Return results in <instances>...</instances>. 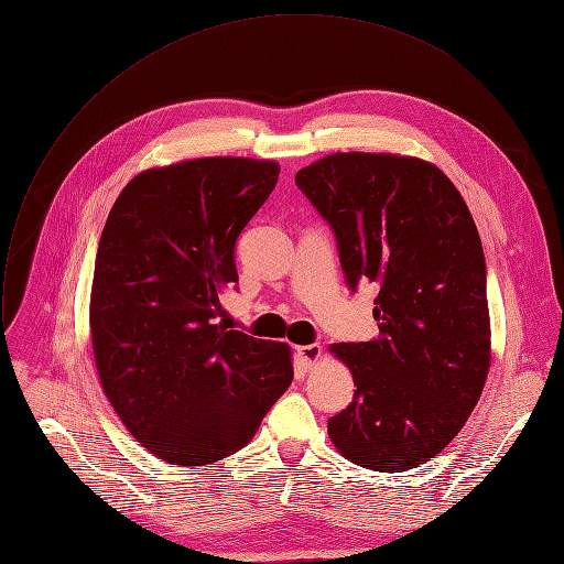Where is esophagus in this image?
I'll list each match as a JSON object with an SVG mask.
<instances>
[{"label":"esophagus","mask_w":564,"mask_h":564,"mask_svg":"<svg viewBox=\"0 0 564 564\" xmlns=\"http://www.w3.org/2000/svg\"><path fill=\"white\" fill-rule=\"evenodd\" d=\"M296 355H299V359L303 361L305 368H312V366L318 361V357H321V346H318V344L299 346V348H296Z\"/></svg>","instance_id":"esophagus-1"}]
</instances>
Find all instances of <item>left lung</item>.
I'll return each instance as SVG.
<instances>
[{"label": "left lung", "instance_id": "1", "mask_svg": "<svg viewBox=\"0 0 564 564\" xmlns=\"http://www.w3.org/2000/svg\"><path fill=\"white\" fill-rule=\"evenodd\" d=\"M296 185L335 229L350 290H379V337L330 346L357 390L328 435L352 464L415 468L462 431L491 366L473 216L442 170L411 155L330 153L296 172Z\"/></svg>", "mask_w": 564, "mask_h": 564}]
</instances>
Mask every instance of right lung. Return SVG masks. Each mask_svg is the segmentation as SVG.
Returning <instances> with one entry per match:
<instances>
[{
	"label": "right lung",
	"mask_w": 564,
	"mask_h": 564,
	"mask_svg": "<svg viewBox=\"0 0 564 564\" xmlns=\"http://www.w3.org/2000/svg\"><path fill=\"white\" fill-rule=\"evenodd\" d=\"M274 160L214 155L140 172L100 236L91 285L98 377L158 459L203 466L243 448L294 377L288 344L227 330L236 238L279 181Z\"/></svg>",
	"instance_id": "1"
}]
</instances>
